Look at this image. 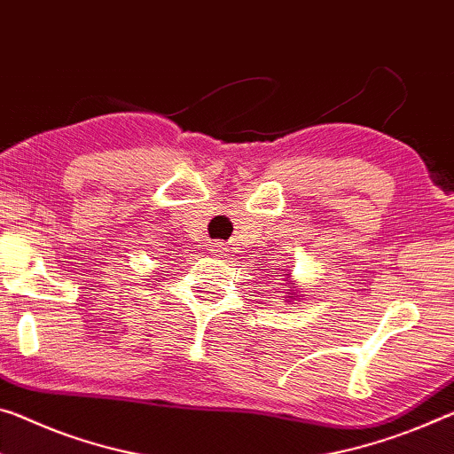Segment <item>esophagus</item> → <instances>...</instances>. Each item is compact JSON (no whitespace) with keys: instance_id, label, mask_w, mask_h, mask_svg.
Masks as SVG:
<instances>
[{"instance_id":"1","label":"esophagus","mask_w":454,"mask_h":454,"mask_svg":"<svg viewBox=\"0 0 454 454\" xmlns=\"http://www.w3.org/2000/svg\"><path fill=\"white\" fill-rule=\"evenodd\" d=\"M210 250H212V254H214L215 258H224L226 253H228V248H226L222 242H212V244H210Z\"/></svg>"}]
</instances>
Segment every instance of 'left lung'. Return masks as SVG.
Segmentation results:
<instances>
[{
    "mask_svg": "<svg viewBox=\"0 0 454 454\" xmlns=\"http://www.w3.org/2000/svg\"><path fill=\"white\" fill-rule=\"evenodd\" d=\"M289 269H291V266H289ZM280 277H283V275H280ZM289 277H291V272H289V275H286V280H289ZM286 286H289V289H286V291H293L294 289V283H291V280H289V283H286ZM297 297H299V294H294V293H286L285 294V303H293V301H297Z\"/></svg>",
    "mask_w": 454,
    "mask_h": 454,
    "instance_id": "left-lung-1",
    "label": "left lung"
}]
</instances>
